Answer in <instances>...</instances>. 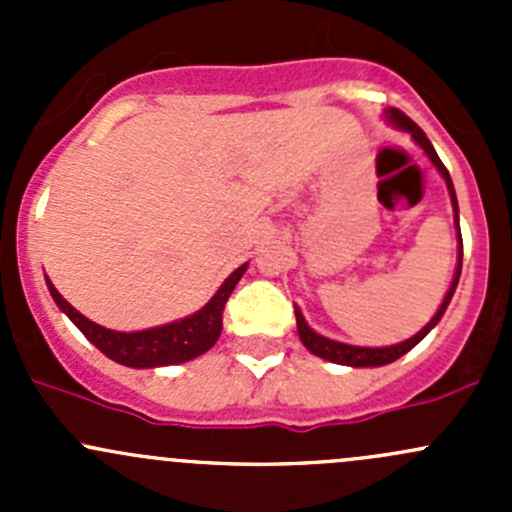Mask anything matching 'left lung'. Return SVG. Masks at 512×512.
Here are the masks:
<instances>
[{"mask_svg":"<svg viewBox=\"0 0 512 512\" xmlns=\"http://www.w3.org/2000/svg\"><path fill=\"white\" fill-rule=\"evenodd\" d=\"M386 116H389V121L394 123V126L404 128V131L411 133V138H414L418 146H421L423 151H426V156L431 158V163L436 165L438 173H441L443 180H446L448 195H451V203H453V213H456V215H453V218H456V230H458V265H456V275H453L451 287H448L446 297H443L441 307H438V312L433 314L431 322H428L426 327L421 329V332L414 334V337L406 339V342H401V344H394V347H376V349H371V347H352V344L334 342V339H327V337H322V334L314 332V329L309 327L307 322H304L302 312H299V309L294 307V317H297V332H299V339H302L304 347H307L314 356H322V359L334 361V364H344V366H384V364H391V361H396V359H399V356H404L406 352H411V349H414L416 344L421 342V339L426 337V334L431 332V329L436 327L438 322H441L443 312H446L448 302H451L453 292H456V287H458V277H461L463 240H461V227H458V200H456V190H453V183H451V175H448L446 165L441 163L438 153L433 151V146H431V141H428V138H426V133H423L421 128H418L416 123L411 121L409 116H406V113H401L399 108H389V111H386Z\"/></svg>","mask_w":512,"mask_h":512,"instance_id":"left-lung-1","label":"left lung"}]
</instances>
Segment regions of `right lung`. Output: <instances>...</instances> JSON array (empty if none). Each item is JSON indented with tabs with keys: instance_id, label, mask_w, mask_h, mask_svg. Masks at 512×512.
<instances>
[{
	"instance_id": "right-lung-1",
	"label": "right lung",
	"mask_w": 512,
	"mask_h": 512,
	"mask_svg": "<svg viewBox=\"0 0 512 512\" xmlns=\"http://www.w3.org/2000/svg\"><path fill=\"white\" fill-rule=\"evenodd\" d=\"M245 265L237 267L230 277L220 285L215 297L205 304L200 312L190 314V317L178 319V322L163 324V327L143 329V332H113V329L101 327V324L91 322L84 314L76 312L56 287L46 280L51 297L59 304L61 312L84 332V337L101 349L108 359L118 361L123 366H133V369H153V366H170L183 364V361L195 359V356L205 354L215 342H218L220 332H223V309L227 297L232 294L240 277L245 275Z\"/></svg>"
}]
</instances>
